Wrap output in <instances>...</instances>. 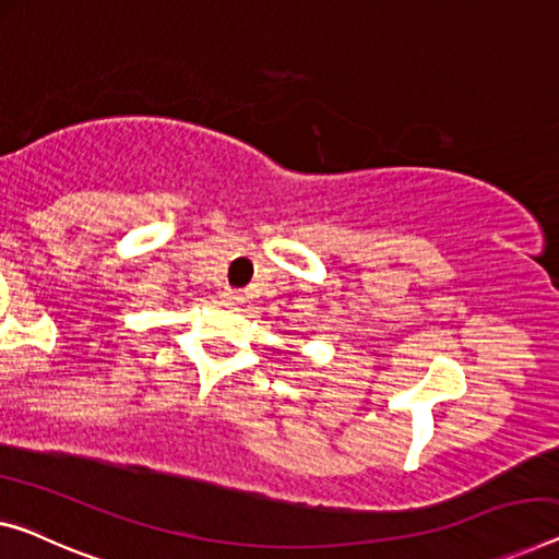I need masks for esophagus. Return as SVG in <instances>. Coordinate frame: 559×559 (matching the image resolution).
Here are the masks:
<instances>
[{"mask_svg":"<svg viewBox=\"0 0 559 559\" xmlns=\"http://www.w3.org/2000/svg\"><path fill=\"white\" fill-rule=\"evenodd\" d=\"M223 301H228V304H240L243 301V296H240V290H236V288H223Z\"/></svg>","mask_w":559,"mask_h":559,"instance_id":"34e87169","label":"esophagus"}]
</instances>
